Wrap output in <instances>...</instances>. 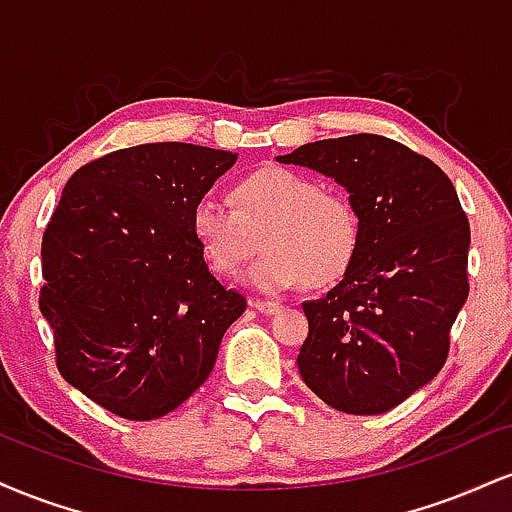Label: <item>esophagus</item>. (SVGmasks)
I'll list each match as a JSON object with an SVG mask.
<instances>
[{
	"mask_svg": "<svg viewBox=\"0 0 512 512\" xmlns=\"http://www.w3.org/2000/svg\"><path fill=\"white\" fill-rule=\"evenodd\" d=\"M252 308H255L257 313L274 315V313H279L281 305H279V303H274V301H262V298H255V301H252Z\"/></svg>",
	"mask_w": 512,
	"mask_h": 512,
	"instance_id": "esophagus-1",
	"label": "esophagus"
}]
</instances>
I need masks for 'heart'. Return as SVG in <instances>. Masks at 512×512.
Instances as JSON below:
<instances>
[{
    "label": "heart",
    "instance_id": "heart-1",
    "mask_svg": "<svg viewBox=\"0 0 512 512\" xmlns=\"http://www.w3.org/2000/svg\"><path fill=\"white\" fill-rule=\"evenodd\" d=\"M233 207L202 199L192 209L195 236L211 272L238 276L255 252L250 284L281 293L308 284L322 289L356 262L363 223L356 204L325 190L313 175L269 166L245 175L231 192Z\"/></svg>",
    "mask_w": 512,
    "mask_h": 512
}]
</instances>
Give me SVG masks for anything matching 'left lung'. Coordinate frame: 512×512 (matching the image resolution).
Here are the masks:
<instances>
[{
	"instance_id": "obj_1",
	"label": "left lung",
	"mask_w": 512,
	"mask_h": 512,
	"mask_svg": "<svg viewBox=\"0 0 512 512\" xmlns=\"http://www.w3.org/2000/svg\"><path fill=\"white\" fill-rule=\"evenodd\" d=\"M281 163L313 168L349 190L363 223L356 262L303 303V383L344 414H383L433 380L469 296V221L431 158L380 134L298 146Z\"/></svg>"
}]
</instances>
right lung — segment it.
<instances>
[{"instance_id": "right-lung-1", "label": "right lung", "mask_w": 512, "mask_h": 512, "mask_svg": "<svg viewBox=\"0 0 512 512\" xmlns=\"http://www.w3.org/2000/svg\"><path fill=\"white\" fill-rule=\"evenodd\" d=\"M231 151L163 142L113 151L64 185L40 245V313L57 370L127 421L180 407L248 308L209 272L192 209Z\"/></svg>"}]
</instances>
